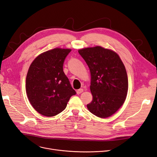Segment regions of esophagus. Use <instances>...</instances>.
Here are the masks:
<instances>
[{"mask_svg": "<svg viewBox=\"0 0 157 157\" xmlns=\"http://www.w3.org/2000/svg\"><path fill=\"white\" fill-rule=\"evenodd\" d=\"M83 91H84V90L82 89V88L78 89V90H77V94H81L82 92H83Z\"/></svg>", "mask_w": 157, "mask_h": 157, "instance_id": "1", "label": "esophagus"}]
</instances>
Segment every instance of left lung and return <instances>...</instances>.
<instances>
[{"instance_id":"left-lung-1","label":"left lung","mask_w":157,"mask_h":157,"mask_svg":"<svg viewBox=\"0 0 157 157\" xmlns=\"http://www.w3.org/2000/svg\"><path fill=\"white\" fill-rule=\"evenodd\" d=\"M88 65L92 101L87 105L90 113L107 118L115 114L126 98L128 81L125 66L115 51L96 46L78 50Z\"/></svg>"}]
</instances>
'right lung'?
<instances>
[{
    "label": "right lung",
    "mask_w": 157,
    "mask_h": 157,
    "mask_svg": "<svg viewBox=\"0 0 157 157\" xmlns=\"http://www.w3.org/2000/svg\"><path fill=\"white\" fill-rule=\"evenodd\" d=\"M69 48H56L43 52L33 61L26 77V94L35 110L46 117L62 112L76 94L63 66Z\"/></svg>",
    "instance_id": "add662e5"
}]
</instances>
